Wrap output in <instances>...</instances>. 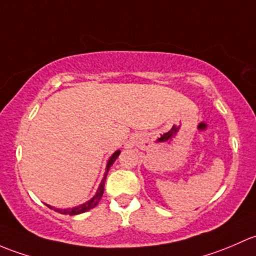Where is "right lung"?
<instances>
[{
    "mask_svg": "<svg viewBox=\"0 0 256 256\" xmlns=\"http://www.w3.org/2000/svg\"><path fill=\"white\" fill-rule=\"evenodd\" d=\"M120 150H117V152H113L112 155H110V158L108 159V162H107V165H106V172H104V178H102L101 184H100L98 188H97L96 194H94V196L92 197L91 200H88V201H86L85 204H78V206L76 207H70V208H64V210H62V208H54L52 206H49V204H46L49 208H52V210H56V212L62 213V214H69V216H75V214H80V213H84V212H88V210H92V208H94L98 204L100 200L102 198V194H104V182H106V178H107V174H108L110 166L113 165V162H116V159H117L118 156H120Z\"/></svg>",
    "mask_w": 256,
    "mask_h": 256,
    "instance_id": "obj_1",
    "label": "right lung"
}]
</instances>
